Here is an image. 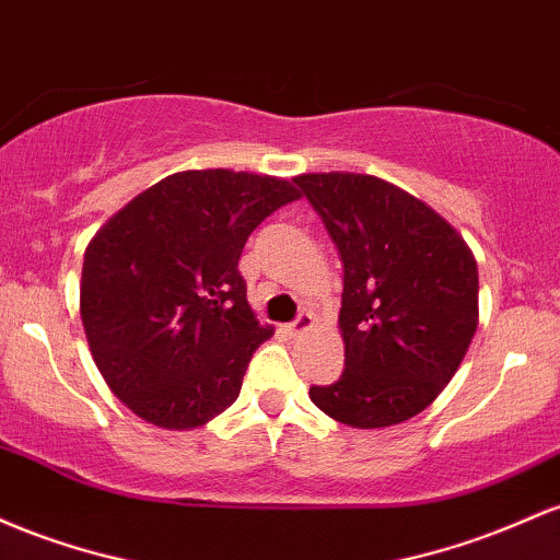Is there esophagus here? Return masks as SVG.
Returning <instances> with one entry per match:
<instances>
[{
  "instance_id": "esophagus-1",
  "label": "esophagus",
  "mask_w": 560,
  "mask_h": 560,
  "mask_svg": "<svg viewBox=\"0 0 560 560\" xmlns=\"http://www.w3.org/2000/svg\"><path fill=\"white\" fill-rule=\"evenodd\" d=\"M312 325H314V317L310 312H301L296 319H293L291 325H288V336H293V338H299V336H304L306 330H312Z\"/></svg>"
}]
</instances>
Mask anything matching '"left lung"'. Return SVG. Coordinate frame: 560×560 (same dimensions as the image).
Masks as SVG:
<instances>
[{
  "label": "left lung",
  "mask_w": 560,
  "mask_h": 560,
  "mask_svg": "<svg viewBox=\"0 0 560 560\" xmlns=\"http://www.w3.org/2000/svg\"><path fill=\"white\" fill-rule=\"evenodd\" d=\"M343 261L341 378L312 386L325 416L386 429L431 405L474 341L479 269L457 230L431 206L370 174H301Z\"/></svg>",
  "instance_id": "obj_1"
}]
</instances>
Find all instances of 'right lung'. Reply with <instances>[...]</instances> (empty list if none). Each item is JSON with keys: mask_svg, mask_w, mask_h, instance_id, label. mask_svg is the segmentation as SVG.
<instances>
[{"mask_svg": "<svg viewBox=\"0 0 560 560\" xmlns=\"http://www.w3.org/2000/svg\"><path fill=\"white\" fill-rule=\"evenodd\" d=\"M301 198L293 182L203 168L148 187L86 246L81 323L92 360L135 416L168 431L237 399L259 325L237 272L248 235Z\"/></svg>", "mask_w": 560, "mask_h": 560, "instance_id": "obj_1", "label": "right lung"}]
</instances>
